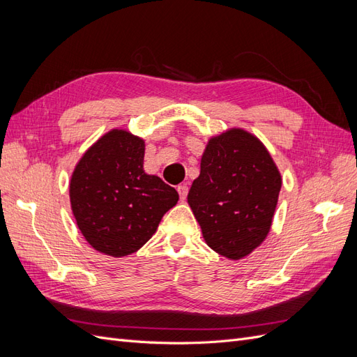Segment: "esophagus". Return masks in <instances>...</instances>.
I'll list each match as a JSON object with an SVG mask.
<instances>
[{
  "label": "esophagus",
  "instance_id": "esophagus-1",
  "mask_svg": "<svg viewBox=\"0 0 357 357\" xmlns=\"http://www.w3.org/2000/svg\"><path fill=\"white\" fill-rule=\"evenodd\" d=\"M177 192H178V195H180V199H181V201H185V199H186V197H188L189 188H188L186 185H180V186H177Z\"/></svg>",
  "mask_w": 357,
  "mask_h": 357
}]
</instances>
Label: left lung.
Here are the masks:
<instances>
[{
    "label": "left lung",
    "mask_w": 357,
    "mask_h": 357,
    "mask_svg": "<svg viewBox=\"0 0 357 357\" xmlns=\"http://www.w3.org/2000/svg\"><path fill=\"white\" fill-rule=\"evenodd\" d=\"M282 176L259 139L243 129L211 138L188 202L214 252L241 259L269 232Z\"/></svg>",
    "instance_id": "8db88e82"
}]
</instances>
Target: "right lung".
<instances>
[{
    "mask_svg": "<svg viewBox=\"0 0 357 357\" xmlns=\"http://www.w3.org/2000/svg\"><path fill=\"white\" fill-rule=\"evenodd\" d=\"M144 142L123 129L101 137L75 167L70 201L79 229L95 250L137 252L178 201V193L143 169Z\"/></svg>",
    "mask_w": 357,
    "mask_h": 357,
    "instance_id": "right-lung-1",
    "label": "right lung"
}]
</instances>
